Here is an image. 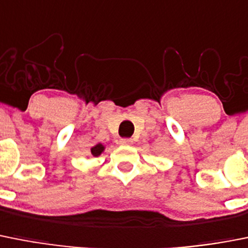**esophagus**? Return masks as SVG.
<instances>
[{
	"label": "esophagus",
	"instance_id": "34e87169",
	"mask_svg": "<svg viewBox=\"0 0 248 248\" xmlns=\"http://www.w3.org/2000/svg\"><path fill=\"white\" fill-rule=\"evenodd\" d=\"M120 144H122V145H131V144H133V139H129V138H125V139H120Z\"/></svg>",
	"mask_w": 248,
	"mask_h": 248
}]
</instances>
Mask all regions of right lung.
Listing matches in <instances>:
<instances>
[{
    "instance_id": "add662e5",
    "label": "right lung",
    "mask_w": 248,
    "mask_h": 248,
    "mask_svg": "<svg viewBox=\"0 0 248 248\" xmlns=\"http://www.w3.org/2000/svg\"><path fill=\"white\" fill-rule=\"evenodd\" d=\"M104 150H106V146H104L103 144H101V142H98V144H96L94 146L91 147V156H93V157H98V156H101L102 154H103Z\"/></svg>"
}]
</instances>
